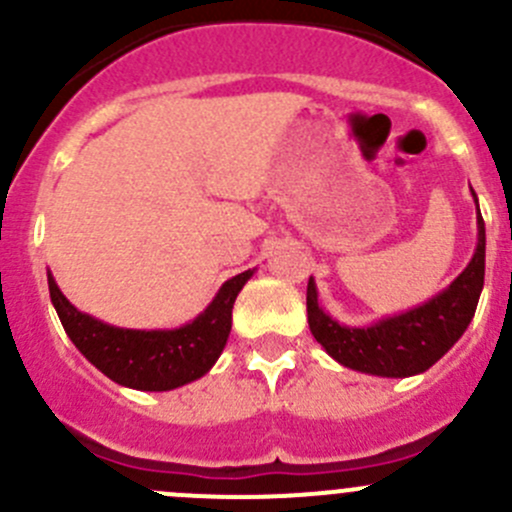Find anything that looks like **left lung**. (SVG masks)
Instances as JSON below:
<instances>
[{
  "mask_svg": "<svg viewBox=\"0 0 512 512\" xmlns=\"http://www.w3.org/2000/svg\"><path fill=\"white\" fill-rule=\"evenodd\" d=\"M471 195L476 203L478 223L476 252L466 270L426 302L356 327V324H342L319 307L317 282L309 277V329L334 361L361 374L406 379L431 369L463 337L476 314L485 277V223L473 188Z\"/></svg>",
  "mask_w": 512,
  "mask_h": 512,
  "instance_id": "obj_1",
  "label": "left lung"
}]
</instances>
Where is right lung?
<instances>
[{"instance_id": "1", "label": "right lung", "mask_w": 512, "mask_h": 512, "mask_svg": "<svg viewBox=\"0 0 512 512\" xmlns=\"http://www.w3.org/2000/svg\"><path fill=\"white\" fill-rule=\"evenodd\" d=\"M252 275L255 270L230 277L198 317L175 329L113 327L76 309L51 272L46 280L64 332L101 374L126 389L173 391L208 374L220 359L232 329V304Z\"/></svg>"}]
</instances>
